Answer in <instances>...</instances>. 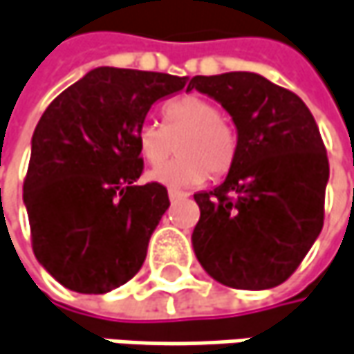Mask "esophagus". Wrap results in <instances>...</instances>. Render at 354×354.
I'll return each mask as SVG.
<instances>
[{"instance_id":"esophagus-1","label":"esophagus","mask_w":354,"mask_h":354,"mask_svg":"<svg viewBox=\"0 0 354 354\" xmlns=\"http://www.w3.org/2000/svg\"><path fill=\"white\" fill-rule=\"evenodd\" d=\"M189 195L183 193V191H177V189H169V199L175 203V201H181V199H187Z\"/></svg>"}]
</instances>
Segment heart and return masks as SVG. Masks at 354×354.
Listing matches in <instances>:
<instances>
[{"label": "heart", "instance_id": "heart-1", "mask_svg": "<svg viewBox=\"0 0 354 354\" xmlns=\"http://www.w3.org/2000/svg\"><path fill=\"white\" fill-rule=\"evenodd\" d=\"M165 127L147 119L137 131V145L145 163L160 165L178 141L180 155L165 166L153 169L147 179L159 185L181 189L203 183L207 173L221 177L237 159V131L221 117V109L201 95L175 99L163 109Z\"/></svg>", "mask_w": 354, "mask_h": 354}]
</instances>
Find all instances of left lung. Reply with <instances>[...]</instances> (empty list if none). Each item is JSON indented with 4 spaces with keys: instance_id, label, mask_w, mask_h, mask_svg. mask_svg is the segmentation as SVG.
Masks as SVG:
<instances>
[{
    "instance_id": "1",
    "label": "left lung",
    "mask_w": 354,
    "mask_h": 354,
    "mask_svg": "<svg viewBox=\"0 0 354 354\" xmlns=\"http://www.w3.org/2000/svg\"><path fill=\"white\" fill-rule=\"evenodd\" d=\"M191 89L221 103L239 141L221 185L195 193V257L227 287H277L323 229L328 159L315 117L301 97L259 73L195 75Z\"/></svg>"
}]
</instances>
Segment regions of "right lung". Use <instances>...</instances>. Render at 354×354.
<instances>
[{
  "instance_id": "obj_1",
  "label": "right lung",
  "mask_w": 354,
  "mask_h": 354,
  "mask_svg": "<svg viewBox=\"0 0 354 354\" xmlns=\"http://www.w3.org/2000/svg\"><path fill=\"white\" fill-rule=\"evenodd\" d=\"M187 77L97 67L49 103L31 137L24 203L33 253L63 287L103 295L141 269L169 209L167 189L137 185V131Z\"/></svg>"
}]
</instances>
